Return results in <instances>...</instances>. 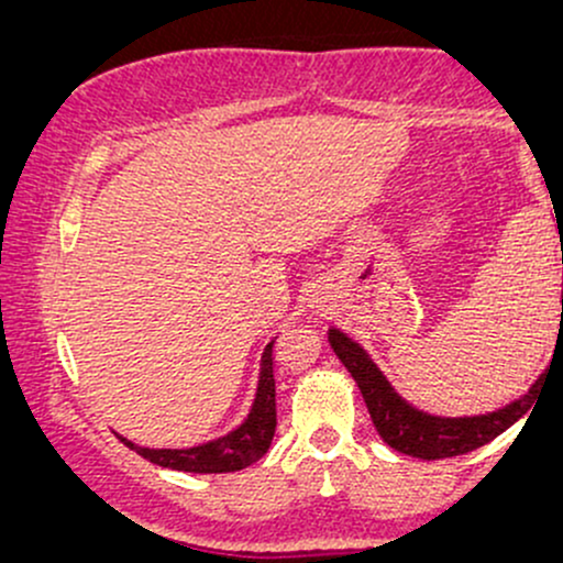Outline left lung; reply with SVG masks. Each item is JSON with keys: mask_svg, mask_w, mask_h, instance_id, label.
I'll return each instance as SVG.
<instances>
[{"mask_svg": "<svg viewBox=\"0 0 563 563\" xmlns=\"http://www.w3.org/2000/svg\"><path fill=\"white\" fill-rule=\"evenodd\" d=\"M559 224V219H555ZM561 238V228H559ZM561 309H563V290H561ZM563 320V318H561ZM559 335H561V322H559ZM328 341L335 357L344 363V367L352 373V378L357 380L360 391L371 412L373 426L389 448L405 455L423 457V461H439V457H455L463 452H471L482 444L493 442L497 434L510 429L521 416L534 405L538 397L540 380L545 378V373H540L529 389L521 394L519 399L508 402L506 407H497L493 412H479V416H431V412L418 410L416 405H410L407 399L389 384V378L384 376V371L373 363L371 354L354 339H349L344 331L331 328L328 331ZM555 349H559V339H555Z\"/></svg>", "mask_w": 563, "mask_h": 563, "instance_id": "left-lung-1", "label": "left lung"}]
</instances>
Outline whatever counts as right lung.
I'll return each mask as SVG.
<instances>
[{"instance_id":"obj_1","label":"right lung","mask_w":563,"mask_h":563,"mask_svg":"<svg viewBox=\"0 0 563 563\" xmlns=\"http://www.w3.org/2000/svg\"><path fill=\"white\" fill-rule=\"evenodd\" d=\"M273 344L269 341L262 352L260 365V384H256V397L251 402L249 416L243 418L241 426L228 431L224 437L211 439V442L196 444V448H140V444L129 442L126 437L119 439L140 452L145 461L156 463V466L174 468V471H190V474H228V471H241L251 463H256L264 452L269 450L275 437V376H273Z\"/></svg>"}]
</instances>
